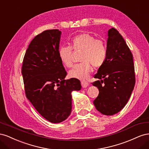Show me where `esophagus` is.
<instances>
[{"label":"esophagus","instance_id":"34e87169","mask_svg":"<svg viewBox=\"0 0 149 149\" xmlns=\"http://www.w3.org/2000/svg\"><path fill=\"white\" fill-rule=\"evenodd\" d=\"M81 86L83 88H86L88 87L89 86V83L88 81H81Z\"/></svg>","mask_w":149,"mask_h":149}]
</instances>
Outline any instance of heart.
<instances>
[{"label":"heart","mask_w":149,"mask_h":149,"mask_svg":"<svg viewBox=\"0 0 149 149\" xmlns=\"http://www.w3.org/2000/svg\"><path fill=\"white\" fill-rule=\"evenodd\" d=\"M82 51L80 56L81 63L76 65L69 71L71 78L85 79L92 71V66L101 67L106 60L107 48L102 40L96 39L92 35L84 33L71 39L70 47L61 46L58 49V56L61 62L68 68L73 66V52Z\"/></svg>","instance_id":"b5f03b06"}]
</instances>
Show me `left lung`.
Returning <instances> with one entry per match:
<instances>
[{
	"label": "left lung",
	"instance_id": "left-lung-1",
	"mask_svg": "<svg viewBox=\"0 0 149 149\" xmlns=\"http://www.w3.org/2000/svg\"><path fill=\"white\" fill-rule=\"evenodd\" d=\"M107 36L106 60L94 76L99 79L92 83L100 91L93 103L101 114L112 116L126 105L136 79L132 54L124 39L114 28Z\"/></svg>",
	"mask_w": 149,
	"mask_h": 149
}]
</instances>
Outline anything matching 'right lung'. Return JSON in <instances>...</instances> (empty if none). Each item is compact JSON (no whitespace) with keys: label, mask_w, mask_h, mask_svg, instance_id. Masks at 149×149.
<instances>
[{"label":"right lung","mask_w":149,"mask_h":149,"mask_svg":"<svg viewBox=\"0 0 149 149\" xmlns=\"http://www.w3.org/2000/svg\"><path fill=\"white\" fill-rule=\"evenodd\" d=\"M61 35V31L53 29L36 36L26 49L22 68L26 97L52 123L68 118L71 93L81 89L79 79H65L66 71L58 56Z\"/></svg>","instance_id":"add662e5"}]
</instances>
